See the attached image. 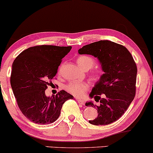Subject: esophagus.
Instances as JSON below:
<instances>
[{"mask_svg": "<svg viewBox=\"0 0 153 153\" xmlns=\"http://www.w3.org/2000/svg\"><path fill=\"white\" fill-rule=\"evenodd\" d=\"M77 101H78V103H80V105H85V101L83 100H81V99H78Z\"/></svg>", "mask_w": 153, "mask_h": 153, "instance_id": "34e87169", "label": "esophagus"}]
</instances>
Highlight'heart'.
I'll use <instances>...</instances> for the list:
<instances>
[{
  "instance_id": "1",
  "label": "heart",
  "mask_w": 153,
  "mask_h": 153,
  "mask_svg": "<svg viewBox=\"0 0 153 153\" xmlns=\"http://www.w3.org/2000/svg\"><path fill=\"white\" fill-rule=\"evenodd\" d=\"M77 63L82 69L87 71L94 66L95 60L90 56H81L77 59ZM92 76L94 80H98L101 76V71L94 70L92 73ZM65 88L66 91L74 96L82 97L88 91L89 85L85 82L73 81L66 85Z\"/></svg>"
}]
</instances>
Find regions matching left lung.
Listing matches in <instances>:
<instances>
[{
	"label": "left lung",
	"mask_w": 153,
	"mask_h": 153,
	"mask_svg": "<svg viewBox=\"0 0 153 153\" xmlns=\"http://www.w3.org/2000/svg\"><path fill=\"white\" fill-rule=\"evenodd\" d=\"M98 59L104 73L95 83L90 97L100 102L98 106L90 101L86 106L97 108V117L89 120L95 126H105L118 120L133 100L136 91L137 66L126 47L110 40H100L78 50Z\"/></svg>",
	"instance_id": "left-lung-1"
}]
</instances>
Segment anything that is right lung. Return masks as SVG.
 Returning a JSON list of instances; mask_svg holds the SVG:
<instances>
[{
  "instance_id": "obj_1",
  "label": "right lung",
  "mask_w": 153,
  "mask_h": 153,
  "mask_svg": "<svg viewBox=\"0 0 153 153\" xmlns=\"http://www.w3.org/2000/svg\"><path fill=\"white\" fill-rule=\"evenodd\" d=\"M71 46L36 45L20 53L12 65L10 85L22 113L31 122L47 125L60 116L62 106L73 96L65 91L48 97L45 91Z\"/></svg>"
}]
</instances>
